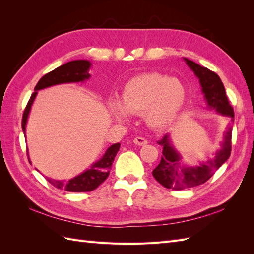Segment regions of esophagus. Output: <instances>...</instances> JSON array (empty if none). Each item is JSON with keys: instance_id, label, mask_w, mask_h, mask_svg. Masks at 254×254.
<instances>
[{"instance_id": "34e87169", "label": "esophagus", "mask_w": 254, "mask_h": 254, "mask_svg": "<svg viewBox=\"0 0 254 254\" xmlns=\"http://www.w3.org/2000/svg\"><path fill=\"white\" fill-rule=\"evenodd\" d=\"M133 143H134L135 145H137V146H142V145L147 144V143H148V141L146 140V139H144V137H141V136H136V137H134Z\"/></svg>"}]
</instances>
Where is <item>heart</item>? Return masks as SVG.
Masks as SVG:
<instances>
[{
	"mask_svg": "<svg viewBox=\"0 0 254 254\" xmlns=\"http://www.w3.org/2000/svg\"><path fill=\"white\" fill-rule=\"evenodd\" d=\"M187 97V88L180 80L158 73L144 74L129 80L123 90L122 104L114 99L109 108L120 121L127 120L128 113H144L146 123L160 129L179 117Z\"/></svg>",
	"mask_w": 254,
	"mask_h": 254,
	"instance_id": "obj_1",
	"label": "heart"
}]
</instances>
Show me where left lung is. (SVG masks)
<instances>
[{
    "instance_id": "obj_1",
    "label": "left lung",
    "mask_w": 254,
    "mask_h": 254,
    "mask_svg": "<svg viewBox=\"0 0 254 254\" xmlns=\"http://www.w3.org/2000/svg\"><path fill=\"white\" fill-rule=\"evenodd\" d=\"M184 60L201 84L207 108L216 110L219 114L228 118L230 120V127L224 134L221 149L216 152L215 158L202 162L198 166H186L182 164L180 153L175 149L168 134H165L158 142V144L163 147L162 158L159 165L152 171V176L161 186L173 190L193 188L206 182L226 162L231 153V125L234 122V111L231 105L229 104L224 83L219 76L209 68L199 65L188 58H184Z\"/></svg>"
}]
</instances>
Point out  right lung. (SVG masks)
Returning a JSON list of instances; mask_svg holds the SVG:
<instances>
[{"label": "right lung", "instance_id": "obj_1", "mask_svg": "<svg viewBox=\"0 0 254 254\" xmlns=\"http://www.w3.org/2000/svg\"><path fill=\"white\" fill-rule=\"evenodd\" d=\"M91 66V63L88 60H73L70 63H66L63 65L58 66L55 70L52 72L45 74L43 77L38 81L35 87V92L30 96L29 101L25 107L24 113H23L22 118V130L25 133V126L28 114L32 108V105L35 101L36 95L38 91L41 89L49 88L55 84L60 83H70V82H79L84 81L90 78L89 68ZM120 143L113 144L110 147L106 150L105 155L99 159L97 162L92 164V166L83 172L82 174L74 177L73 179H70L68 181L64 180H55L51 179L47 177V180L52 184L53 187H55L60 190H65L67 191H91L95 190L97 187L108 178L111 165L114 161L115 156L120 149ZM30 163V162H29Z\"/></svg>", "mask_w": 254, "mask_h": 254}]
</instances>
